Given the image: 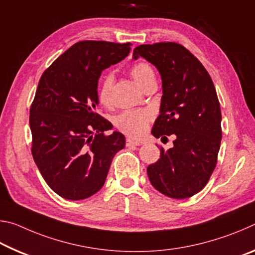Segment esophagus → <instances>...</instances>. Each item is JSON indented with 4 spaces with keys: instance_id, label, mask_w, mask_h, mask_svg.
I'll return each mask as SVG.
<instances>
[{
    "instance_id": "34e87169",
    "label": "esophagus",
    "mask_w": 255,
    "mask_h": 255,
    "mask_svg": "<svg viewBox=\"0 0 255 255\" xmlns=\"http://www.w3.org/2000/svg\"><path fill=\"white\" fill-rule=\"evenodd\" d=\"M126 145L127 146H140L141 143H140V141L130 139V138H127V139H126Z\"/></svg>"
}]
</instances>
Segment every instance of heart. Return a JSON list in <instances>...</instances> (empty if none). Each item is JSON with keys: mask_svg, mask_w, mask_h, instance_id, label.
Masks as SVG:
<instances>
[{"mask_svg": "<svg viewBox=\"0 0 255 255\" xmlns=\"http://www.w3.org/2000/svg\"><path fill=\"white\" fill-rule=\"evenodd\" d=\"M129 74L136 82L144 89V86L150 80H154V71L148 63L137 62L129 68ZM115 76L112 73L101 77L98 85V99L101 105L109 107L112 103V86H114ZM152 120V114L148 110H126L119 114L115 118V126L118 130L124 132L129 137L138 138L146 131L148 124Z\"/></svg>", "mask_w": 255, "mask_h": 255, "instance_id": "1", "label": "heart"}]
</instances>
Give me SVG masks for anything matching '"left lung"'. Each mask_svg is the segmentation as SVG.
<instances>
[{
    "label": "left lung",
    "instance_id": "obj_1",
    "mask_svg": "<svg viewBox=\"0 0 255 255\" xmlns=\"http://www.w3.org/2000/svg\"><path fill=\"white\" fill-rule=\"evenodd\" d=\"M139 56L161 73V114L152 133L159 138L173 135V147L164 150L147 167L153 187L170 198L195 196L208 183L217 164L222 140V114L216 89L204 65L176 42L139 45Z\"/></svg>",
    "mask_w": 255,
    "mask_h": 255
}]
</instances>
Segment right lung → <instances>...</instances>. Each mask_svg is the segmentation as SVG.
<instances>
[{
	"label": "right lung",
	"mask_w": 255,
	"mask_h": 255,
	"mask_svg": "<svg viewBox=\"0 0 255 255\" xmlns=\"http://www.w3.org/2000/svg\"><path fill=\"white\" fill-rule=\"evenodd\" d=\"M130 42L83 40L46 68L30 107L31 153L51 190L81 200L100 190L125 136L96 111L101 72L124 59Z\"/></svg>",
	"instance_id": "1"
}]
</instances>
